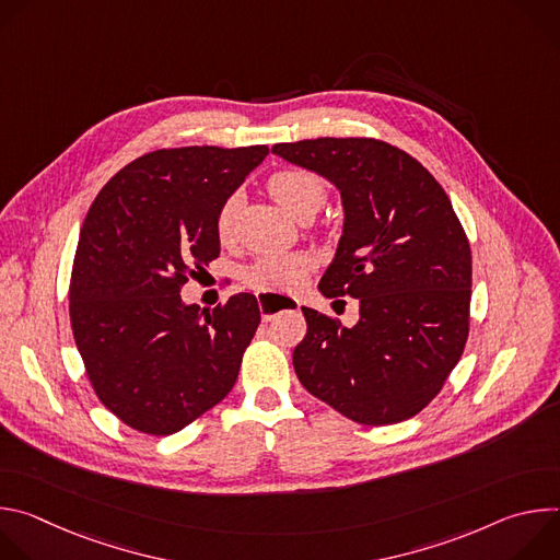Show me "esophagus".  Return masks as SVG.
<instances>
[{
	"instance_id": "1",
	"label": "esophagus",
	"mask_w": 560,
	"mask_h": 560,
	"mask_svg": "<svg viewBox=\"0 0 560 560\" xmlns=\"http://www.w3.org/2000/svg\"><path fill=\"white\" fill-rule=\"evenodd\" d=\"M259 310L264 322H272L277 314L283 310H299V301L290 296H275V294H259Z\"/></svg>"
}]
</instances>
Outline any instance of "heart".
<instances>
[{"instance_id":"1","label":"heart","mask_w":560,"mask_h":560,"mask_svg":"<svg viewBox=\"0 0 560 560\" xmlns=\"http://www.w3.org/2000/svg\"><path fill=\"white\" fill-rule=\"evenodd\" d=\"M268 190L288 212L299 219H310L328 199L326 182L301 168L272 173L268 177ZM238 210H242V195L238 192H232L219 206L214 217V234L219 244L228 246L234 242ZM312 268L314 259L305 253L264 255L246 270V281L261 292H290L305 281Z\"/></svg>"}]
</instances>
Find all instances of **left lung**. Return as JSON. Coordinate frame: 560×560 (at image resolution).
Returning a JSON list of instances; mask_svg holds the SVG:
<instances>
[{"label": "left lung", "instance_id": "left-lung-1", "mask_svg": "<svg viewBox=\"0 0 560 560\" xmlns=\"http://www.w3.org/2000/svg\"><path fill=\"white\" fill-rule=\"evenodd\" d=\"M285 162L328 177L346 208L337 257L318 290L359 299V322L301 307L292 363L301 385L361 425L419 415L469 335L471 253L441 184L412 154L372 137L275 143Z\"/></svg>", "mask_w": 560, "mask_h": 560}]
</instances>
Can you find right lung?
<instances>
[{"label":"right lung","instance_id":"right-lung-1","mask_svg":"<svg viewBox=\"0 0 560 560\" xmlns=\"http://www.w3.org/2000/svg\"><path fill=\"white\" fill-rule=\"evenodd\" d=\"M268 145L148 152L93 201L70 272V328L100 401L128 428L168 436L232 389L261 312L253 294L212 312L182 301L219 257L214 217Z\"/></svg>","mask_w":560,"mask_h":560}]
</instances>
